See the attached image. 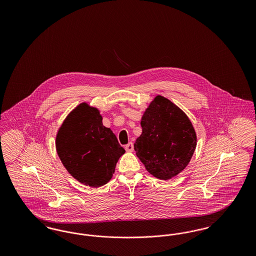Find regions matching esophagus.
<instances>
[{
  "instance_id": "obj_1",
  "label": "esophagus",
  "mask_w": 256,
  "mask_h": 256,
  "mask_svg": "<svg viewBox=\"0 0 256 256\" xmlns=\"http://www.w3.org/2000/svg\"><path fill=\"white\" fill-rule=\"evenodd\" d=\"M124 148H126V150L128 152H134V144L130 142V143H128L126 146H124Z\"/></svg>"
}]
</instances>
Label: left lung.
<instances>
[{
    "label": "left lung",
    "instance_id": "1",
    "mask_svg": "<svg viewBox=\"0 0 256 256\" xmlns=\"http://www.w3.org/2000/svg\"><path fill=\"white\" fill-rule=\"evenodd\" d=\"M141 126L134 150L146 170L161 180L180 174L196 146V134L188 116L170 100L158 95L144 111Z\"/></svg>",
    "mask_w": 256,
    "mask_h": 256
}]
</instances>
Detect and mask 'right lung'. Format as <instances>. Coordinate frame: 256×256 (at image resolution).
Returning <instances> with one entry per match:
<instances>
[{
    "mask_svg": "<svg viewBox=\"0 0 256 256\" xmlns=\"http://www.w3.org/2000/svg\"><path fill=\"white\" fill-rule=\"evenodd\" d=\"M56 148L74 178L93 188L110 182L126 152L116 135L102 124L100 110L87 102L76 106L61 124Z\"/></svg>",
    "mask_w": 256,
    "mask_h": 256,
    "instance_id": "1",
    "label": "right lung"
}]
</instances>
